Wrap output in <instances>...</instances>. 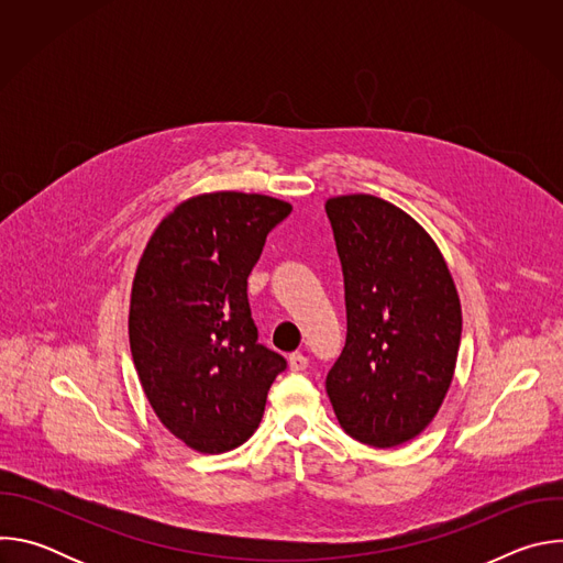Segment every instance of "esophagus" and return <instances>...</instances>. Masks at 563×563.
<instances>
[{"mask_svg":"<svg viewBox=\"0 0 563 563\" xmlns=\"http://www.w3.org/2000/svg\"><path fill=\"white\" fill-rule=\"evenodd\" d=\"M289 369L291 372H302V369H307V356L305 354H300V352H294V354H289Z\"/></svg>","mask_w":563,"mask_h":563,"instance_id":"34e87169","label":"esophagus"}]
</instances>
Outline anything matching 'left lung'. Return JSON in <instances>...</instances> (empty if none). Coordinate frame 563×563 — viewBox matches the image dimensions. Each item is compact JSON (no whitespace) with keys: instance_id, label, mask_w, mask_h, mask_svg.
I'll return each mask as SVG.
<instances>
[{"instance_id":"1","label":"left lung","mask_w":563,"mask_h":563,"mask_svg":"<svg viewBox=\"0 0 563 563\" xmlns=\"http://www.w3.org/2000/svg\"><path fill=\"white\" fill-rule=\"evenodd\" d=\"M345 276L347 339L325 387L341 428L374 448L419 437L450 389L461 300L432 235L404 209L350 194L325 202Z\"/></svg>"}]
</instances>
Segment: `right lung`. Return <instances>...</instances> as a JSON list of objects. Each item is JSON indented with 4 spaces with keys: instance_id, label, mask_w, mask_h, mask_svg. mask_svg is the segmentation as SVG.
Wrapping results in <instances>:
<instances>
[{
    "instance_id": "obj_1",
    "label": "right lung",
    "mask_w": 563,
    "mask_h": 563,
    "mask_svg": "<svg viewBox=\"0 0 563 563\" xmlns=\"http://www.w3.org/2000/svg\"><path fill=\"white\" fill-rule=\"evenodd\" d=\"M289 211V202L261 194L194 196L155 227L137 263L133 363L159 423L196 452L243 445L287 365L258 343L247 278Z\"/></svg>"
}]
</instances>
